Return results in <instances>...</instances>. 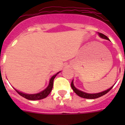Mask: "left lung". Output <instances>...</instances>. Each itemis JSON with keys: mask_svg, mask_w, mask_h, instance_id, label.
<instances>
[{"mask_svg": "<svg viewBox=\"0 0 125 125\" xmlns=\"http://www.w3.org/2000/svg\"><path fill=\"white\" fill-rule=\"evenodd\" d=\"M98 35H99V36H100V37H101V38H103V39H106V40L110 41L109 38H108L107 36H106L105 35H104L103 34H101V33H99V32H98ZM71 88H72L73 90L74 91L75 93H76L77 95L81 97V98H86V99H96V98H100V97H101V96H102L106 94L107 93H108L109 91H110V90H111V88L113 87V86H114V85H113V86H111V88H109V89H107V90H105V91H102V92H100V93H93H93H87L83 92V91H80V90H79L78 89H77V88L74 86V85L73 80L72 82H71Z\"/></svg>", "mask_w": 125, "mask_h": 125, "instance_id": "8db88e82", "label": "left lung"}]
</instances>
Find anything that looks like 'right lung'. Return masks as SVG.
<instances>
[{
  "instance_id": "add662e5",
  "label": "right lung",
  "mask_w": 125,
  "mask_h": 125,
  "mask_svg": "<svg viewBox=\"0 0 125 125\" xmlns=\"http://www.w3.org/2000/svg\"><path fill=\"white\" fill-rule=\"evenodd\" d=\"M60 72H58L57 73H56V74L54 75V76H52V78L50 79L49 81V83L48 86L44 89L41 92L39 93L36 94H26L22 92H21V91H19L18 90L15 89V90L17 92V93L19 94L21 96L24 97V98H26L29 100H42V99H44V98H46L47 96L49 95V93H51V91H52V89L53 87V82H54V79L56 78V76H57V74H59Z\"/></svg>"
}]
</instances>
